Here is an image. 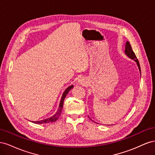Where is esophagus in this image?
<instances>
[{"instance_id": "34e87169", "label": "esophagus", "mask_w": 155, "mask_h": 155, "mask_svg": "<svg viewBox=\"0 0 155 155\" xmlns=\"http://www.w3.org/2000/svg\"><path fill=\"white\" fill-rule=\"evenodd\" d=\"M78 83L80 84V85H87V81L85 79L81 78L78 81Z\"/></svg>"}]
</instances>
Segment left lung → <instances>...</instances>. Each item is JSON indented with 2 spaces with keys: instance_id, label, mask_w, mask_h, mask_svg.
I'll use <instances>...</instances> for the list:
<instances>
[{
  "instance_id": "8db88e82",
  "label": "left lung",
  "mask_w": 155,
  "mask_h": 155,
  "mask_svg": "<svg viewBox=\"0 0 155 155\" xmlns=\"http://www.w3.org/2000/svg\"><path fill=\"white\" fill-rule=\"evenodd\" d=\"M124 52H125V54L127 56V57H128L129 58L134 60V61H135L136 63H137V66H138V69H139L140 73L141 74V70H140V66L139 61H138V60L137 59V57H136V55H135V54H134V51H133V50H132V48H131V46H130V45L129 41H127V42H126V43H125V48ZM89 118L91 119L90 117H89ZM92 121H93V120H92ZM96 124H97V123H96Z\"/></svg>"
}]
</instances>
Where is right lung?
<instances>
[{"instance_id": "obj_1", "label": "right lung", "mask_w": 155, "mask_h": 155, "mask_svg": "<svg viewBox=\"0 0 155 155\" xmlns=\"http://www.w3.org/2000/svg\"><path fill=\"white\" fill-rule=\"evenodd\" d=\"M74 85H70L68 87H67L65 91H64V92L63 93L61 98V101L59 103V109L56 112V113L53 115L52 116L48 118H46L45 120H39V121H31V122L34 123V124H47V123H51V122H54V121H57L58 119L59 118V117L60 116L62 112V109H63V102L64 100L66 97L67 94L69 92V91L71 90L72 88H73Z\"/></svg>"}]
</instances>
